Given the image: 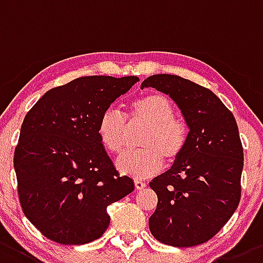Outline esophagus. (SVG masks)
Here are the masks:
<instances>
[{
  "label": "esophagus",
  "mask_w": 263,
  "mask_h": 263,
  "mask_svg": "<svg viewBox=\"0 0 263 263\" xmlns=\"http://www.w3.org/2000/svg\"><path fill=\"white\" fill-rule=\"evenodd\" d=\"M135 187H136L137 190H143V189L146 187V183L145 182L140 181V179H136V181H135Z\"/></svg>",
  "instance_id": "obj_1"
}]
</instances>
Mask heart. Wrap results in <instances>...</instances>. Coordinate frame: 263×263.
Instances as JSON below:
<instances>
[{"label": "heart", "instance_id": "obj_1", "mask_svg": "<svg viewBox=\"0 0 263 263\" xmlns=\"http://www.w3.org/2000/svg\"><path fill=\"white\" fill-rule=\"evenodd\" d=\"M145 127L139 139L143 149L127 152L117 160L120 173L134 178L155 176L167 162H176L183 155L189 140L187 124L176 115V108L166 96L148 93L134 99L126 118L115 110L105 111L98 120L97 135L111 153L126 149L131 128Z\"/></svg>", "mask_w": 263, "mask_h": 263}]
</instances>
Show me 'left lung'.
<instances>
[{
  "label": "left lung",
  "instance_id": "obj_1",
  "mask_svg": "<svg viewBox=\"0 0 263 263\" xmlns=\"http://www.w3.org/2000/svg\"><path fill=\"white\" fill-rule=\"evenodd\" d=\"M149 86L177 103L190 128L181 158L149 183L158 198L149 229L166 245H200L226 226L240 203L243 151L237 123L210 89L190 80L153 74L141 84Z\"/></svg>",
  "mask_w": 263,
  "mask_h": 263
}]
</instances>
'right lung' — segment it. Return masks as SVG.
Masks as SVG:
<instances>
[{"mask_svg": "<svg viewBox=\"0 0 263 263\" xmlns=\"http://www.w3.org/2000/svg\"><path fill=\"white\" fill-rule=\"evenodd\" d=\"M139 81L85 76L47 91L26 114L14 151L23 214L49 240L91 242L110 224L107 205L134 191L97 135L101 115Z\"/></svg>", "mask_w": 263, "mask_h": 263, "instance_id": "obj_1", "label": "right lung"}]
</instances>
